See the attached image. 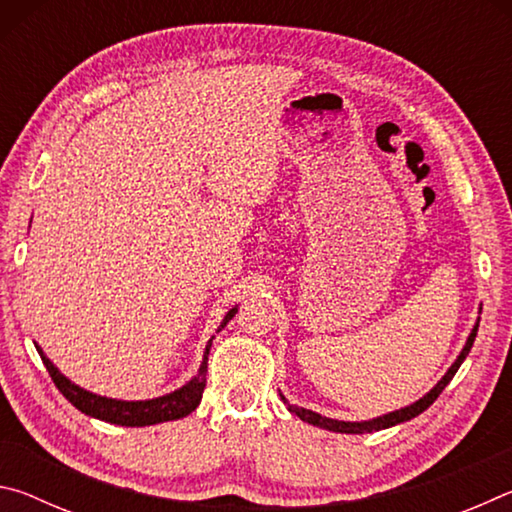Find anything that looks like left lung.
<instances>
[{
	"label": "left lung",
	"mask_w": 512,
	"mask_h": 512,
	"mask_svg": "<svg viewBox=\"0 0 512 512\" xmlns=\"http://www.w3.org/2000/svg\"><path fill=\"white\" fill-rule=\"evenodd\" d=\"M479 314H481V307H479ZM476 329H479V320H476L474 327H472V332H470V336H467V341H465V345H463L461 354H458L456 361L452 363V366H449V370L445 372L443 377H440L438 384L433 386L427 395H422L418 402H413V404H409V406H402V409H397V411H391V413L379 415V418L361 420V422L334 420V418H325V415H320V413H316V411L302 409V406L289 404V400H287V397H284L282 393H280V397H282V402L287 404V409H289L293 415H298V418H300L302 422H309V424H314V427L327 429V431H336V433H372V431H381V429L395 427V424H400V422H409V420H413L415 415H420L422 411H427L429 406H431L433 402H436V397L445 391V386L449 384V381H452V377L456 375V370L461 368V363L465 361L467 354H470V350H472V343H474V339H476Z\"/></svg>",
	"instance_id": "8db88e82"
}]
</instances>
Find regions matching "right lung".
<instances>
[{
    "mask_svg": "<svg viewBox=\"0 0 512 512\" xmlns=\"http://www.w3.org/2000/svg\"><path fill=\"white\" fill-rule=\"evenodd\" d=\"M237 309L239 307L235 305L228 311V314L223 316L221 325L216 332H221V329L230 323L232 316L237 314ZM212 339L205 345L203 361H201V366H198L196 375L189 379L187 384L176 388V391L160 395V397H153V400H117V397H106V395L85 391V388L74 384L72 379H67L63 372L54 366V361L47 357L45 350H42L36 341L33 343H36L40 359H42V363H45V368L49 370V375H51V379H54V384L58 386V391L63 393L81 413L90 415V418L110 422V424H121V427H151V424L187 418V415L196 411V406L201 404V397L205 391L207 354H210Z\"/></svg>",
    "mask_w": 512,
    "mask_h": 512,
    "instance_id": "1",
    "label": "right lung"
}]
</instances>
